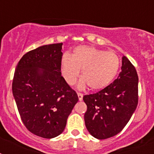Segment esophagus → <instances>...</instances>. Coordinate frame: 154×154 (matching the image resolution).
Returning a JSON list of instances; mask_svg holds the SVG:
<instances>
[{"label": "esophagus", "instance_id": "1", "mask_svg": "<svg viewBox=\"0 0 154 154\" xmlns=\"http://www.w3.org/2000/svg\"><path fill=\"white\" fill-rule=\"evenodd\" d=\"M77 95H78L79 100V101H82V98H83V94L80 93V92H78V93H77Z\"/></svg>", "mask_w": 154, "mask_h": 154}]
</instances>
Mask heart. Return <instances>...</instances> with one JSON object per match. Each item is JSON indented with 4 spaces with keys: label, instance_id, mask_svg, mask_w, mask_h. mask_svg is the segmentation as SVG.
I'll list each match as a JSON object with an SVG mask.
<instances>
[{
    "label": "heart",
    "instance_id": "obj_1",
    "mask_svg": "<svg viewBox=\"0 0 154 154\" xmlns=\"http://www.w3.org/2000/svg\"><path fill=\"white\" fill-rule=\"evenodd\" d=\"M120 59L114 51H106L92 46L75 48L72 55L65 54L61 61V72L69 85L75 83L82 69L80 87L88 85L99 90L109 85L119 72Z\"/></svg>",
    "mask_w": 154,
    "mask_h": 154
}]
</instances>
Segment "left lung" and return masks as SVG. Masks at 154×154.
<instances>
[{
    "label": "left lung",
    "mask_w": 154,
    "mask_h": 154,
    "mask_svg": "<svg viewBox=\"0 0 154 154\" xmlns=\"http://www.w3.org/2000/svg\"><path fill=\"white\" fill-rule=\"evenodd\" d=\"M121 69L112 83L96 93L83 96L87 106L85 126L91 135L99 140L120 133L138 104V75L126 56L122 59Z\"/></svg>",
    "instance_id": "left-lung-1"
}]
</instances>
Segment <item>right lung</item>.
Masks as SVG:
<instances>
[{"instance_id":"add662e5","label":"right lung","mask_w":154,"mask_h":154,"mask_svg":"<svg viewBox=\"0 0 154 154\" xmlns=\"http://www.w3.org/2000/svg\"><path fill=\"white\" fill-rule=\"evenodd\" d=\"M62 43L37 48L17 63L12 92L23 123L31 133L51 139L65 130L79 98L62 76Z\"/></svg>"}]
</instances>
